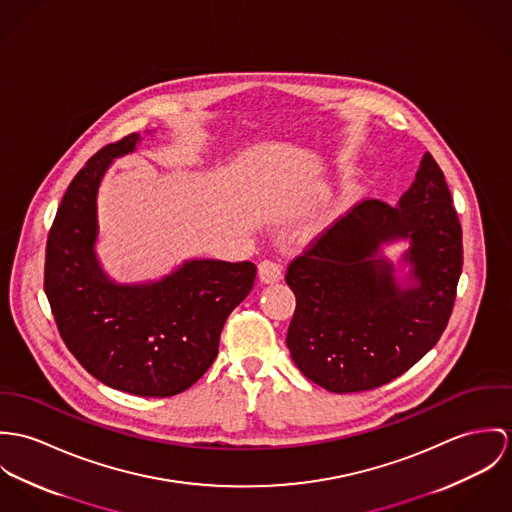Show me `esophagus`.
Segmentation results:
<instances>
[{
  "label": "esophagus",
  "instance_id": "34e87169",
  "mask_svg": "<svg viewBox=\"0 0 512 512\" xmlns=\"http://www.w3.org/2000/svg\"><path fill=\"white\" fill-rule=\"evenodd\" d=\"M281 277H283V273H281V265L279 263L269 261V259L259 263V279H261V283H277V281H281Z\"/></svg>",
  "mask_w": 512,
  "mask_h": 512
}]
</instances>
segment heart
I'll return each mask as SVG.
<instances>
[{
	"label": "heart",
	"mask_w": 512,
	"mask_h": 512,
	"mask_svg": "<svg viewBox=\"0 0 512 512\" xmlns=\"http://www.w3.org/2000/svg\"><path fill=\"white\" fill-rule=\"evenodd\" d=\"M326 222H328V220H326V218H322V220H318V222H316V224H314V226H312V229L322 228V226H324V224H326Z\"/></svg>",
	"instance_id": "b5f03b06"
}]
</instances>
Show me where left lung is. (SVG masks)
<instances>
[{"instance_id":"1","label":"left lung","mask_w":512,"mask_h":512,"mask_svg":"<svg viewBox=\"0 0 512 512\" xmlns=\"http://www.w3.org/2000/svg\"><path fill=\"white\" fill-rule=\"evenodd\" d=\"M411 241L397 284L380 247ZM463 267L461 226L444 172L426 153L397 206L363 200L286 269L296 296L286 345L304 377L330 393L377 389L408 371L444 334Z\"/></svg>"}]
</instances>
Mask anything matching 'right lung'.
<instances>
[{"mask_svg":"<svg viewBox=\"0 0 512 512\" xmlns=\"http://www.w3.org/2000/svg\"><path fill=\"white\" fill-rule=\"evenodd\" d=\"M131 133L100 149L74 176L47 239L45 294L60 338L104 385L137 397H172L214 363L231 310L251 292V261H184L161 281L119 284L96 255L98 188Z\"/></svg>","mask_w":512,"mask_h":512,"instance_id":"obj_1","label":"right lung"}]
</instances>
